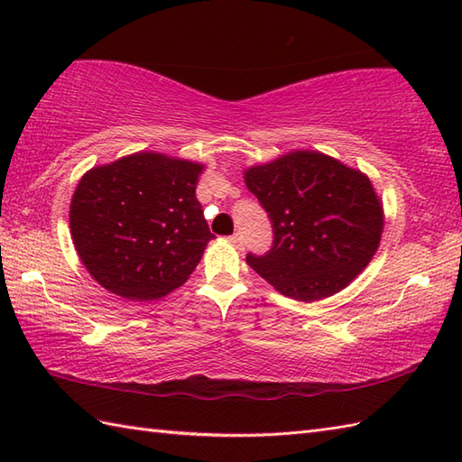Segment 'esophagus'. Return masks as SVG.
Listing matches in <instances>:
<instances>
[{
	"label": "esophagus",
	"mask_w": 462,
	"mask_h": 462,
	"mask_svg": "<svg viewBox=\"0 0 462 462\" xmlns=\"http://www.w3.org/2000/svg\"><path fill=\"white\" fill-rule=\"evenodd\" d=\"M230 242H232L234 246H236V248H242V246H244V236H242V232L232 234V236H230Z\"/></svg>",
	"instance_id": "esophagus-1"
}]
</instances>
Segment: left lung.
Returning a JSON list of instances; mask_svg holds the SVG:
<instances>
[{"instance_id":"left-lung-1","label":"left lung","mask_w":462,"mask_h":462,"mask_svg":"<svg viewBox=\"0 0 462 462\" xmlns=\"http://www.w3.org/2000/svg\"><path fill=\"white\" fill-rule=\"evenodd\" d=\"M244 180L273 230L272 248L246 262L283 296L329 298L375 256L383 206L361 171L316 151H293L252 166Z\"/></svg>"}]
</instances>
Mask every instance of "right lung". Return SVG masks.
I'll list each match as a JSON object with an SVG mask.
<instances>
[{"label":"right lung","mask_w":462,"mask_h":462,"mask_svg":"<svg viewBox=\"0 0 462 462\" xmlns=\"http://www.w3.org/2000/svg\"><path fill=\"white\" fill-rule=\"evenodd\" d=\"M204 166L136 152L83 174L69 224L91 276L116 296L159 300L189 280L214 236L196 200Z\"/></svg>","instance_id":"add662e5"}]
</instances>
